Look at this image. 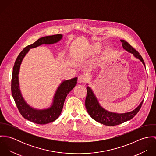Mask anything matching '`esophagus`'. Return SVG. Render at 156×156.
Segmentation results:
<instances>
[{
  "mask_svg": "<svg viewBox=\"0 0 156 156\" xmlns=\"http://www.w3.org/2000/svg\"><path fill=\"white\" fill-rule=\"evenodd\" d=\"M88 80V77L84 74H80L78 77V82L80 83L85 82Z\"/></svg>",
  "mask_w": 156,
  "mask_h": 156,
  "instance_id": "esophagus-1",
  "label": "esophagus"
}]
</instances>
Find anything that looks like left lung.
<instances>
[{
  "label": "left lung",
  "mask_w": 156,
  "mask_h": 156,
  "mask_svg": "<svg viewBox=\"0 0 156 156\" xmlns=\"http://www.w3.org/2000/svg\"><path fill=\"white\" fill-rule=\"evenodd\" d=\"M121 41L122 43V45L123 48L129 52L133 54L134 56L138 58L143 63L144 66H145L143 58L139 55V53L127 41L123 40H121ZM87 94L85 100V106L88 113L93 119L105 126H117L132 119L139 111L143 103L142 101L139 106L133 111L125 113H112L106 111L100 105L92 90L89 87H87Z\"/></svg>",
  "instance_id": "obj_1"
}]
</instances>
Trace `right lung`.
I'll list each match as a JSON object with an SVG mask.
<instances>
[{
    "instance_id": "obj_1",
    "label": "right lung",
    "mask_w": 156,
    "mask_h": 156,
    "mask_svg": "<svg viewBox=\"0 0 156 156\" xmlns=\"http://www.w3.org/2000/svg\"><path fill=\"white\" fill-rule=\"evenodd\" d=\"M62 37V35L61 34L47 36L40 38L32 44L26 46L19 55L13 67L11 79V92L16 105L23 117L38 124H45L51 122L59 117L62 110L64 101L68 94L77 84V77L65 80L61 84L54 96L53 105L50 108L44 110H36L26 104L22 96L19 82V73L20 64L23 58L30 48H35L43 44H51L57 43L61 40Z\"/></svg>"
}]
</instances>
